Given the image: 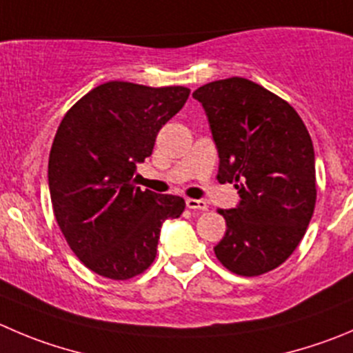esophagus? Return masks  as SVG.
Listing matches in <instances>:
<instances>
[{
	"label": "esophagus",
	"instance_id": "34e87169",
	"mask_svg": "<svg viewBox=\"0 0 353 353\" xmlns=\"http://www.w3.org/2000/svg\"><path fill=\"white\" fill-rule=\"evenodd\" d=\"M185 204H187V208H189V210L206 211L208 208H210V206H208L206 201H201V199H187Z\"/></svg>",
	"mask_w": 353,
	"mask_h": 353
}]
</instances>
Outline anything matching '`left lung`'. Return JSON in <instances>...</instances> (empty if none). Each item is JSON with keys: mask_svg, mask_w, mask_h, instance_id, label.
<instances>
[{"mask_svg": "<svg viewBox=\"0 0 353 353\" xmlns=\"http://www.w3.org/2000/svg\"><path fill=\"white\" fill-rule=\"evenodd\" d=\"M203 103L218 149V182L234 183L239 204L218 210L227 230L214 246L225 268L254 277L283 265L314 214L315 156L296 110L244 78L208 83L192 93Z\"/></svg>", "mask_w": 353, "mask_h": 353, "instance_id": "1", "label": "left lung"}]
</instances>
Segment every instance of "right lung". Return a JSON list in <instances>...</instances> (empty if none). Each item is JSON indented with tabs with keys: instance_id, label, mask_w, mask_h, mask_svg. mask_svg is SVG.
I'll return each mask as SVG.
<instances>
[{
	"instance_id": "1",
	"label": "right lung",
	"mask_w": 353,
	"mask_h": 353,
	"mask_svg": "<svg viewBox=\"0 0 353 353\" xmlns=\"http://www.w3.org/2000/svg\"><path fill=\"white\" fill-rule=\"evenodd\" d=\"M185 86L109 81L63 116L48 159L55 220L74 254L95 274L132 279L152 265L161 225L185 201L135 187L137 164L189 99Z\"/></svg>"
}]
</instances>
